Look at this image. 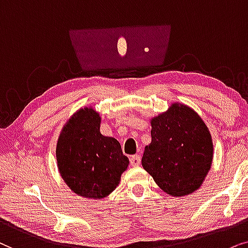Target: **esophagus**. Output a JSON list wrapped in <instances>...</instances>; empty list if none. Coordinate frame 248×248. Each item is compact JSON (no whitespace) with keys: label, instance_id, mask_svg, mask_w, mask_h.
Segmentation results:
<instances>
[{"label":"esophagus","instance_id":"34e87169","mask_svg":"<svg viewBox=\"0 0 248 248\" xmlns=\"http://www.w3.org/2000/svg\"><path fill=\"white\" fill-rule=\"evenodd\" d=\"M140 161H141V158L140 155H133V156L130 157V163H131V166H134V167H140Z\"/></svg>","mask_w":248,"mask_h":248}]
</instances>
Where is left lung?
<instances>
[{
    "instance_id": "1",
    "label": "left lung",
    "mask_w": 248,
    "mask_h": 248,
    "mask_svg": "<svg viewBox=\"0 0 248 248\" xmlns=\"http://www.w3.org/2000/svg\"><path fill=\"white\" fill-rule=\"evenodd\" d=\"M152 141L141 166L168 195L186 196L199 189L213 160L210 130L196 111L172 103L151 119Z\"/></svg>"
}]
</instances>
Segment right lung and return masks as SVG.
<instances>
[{
  "label": "right lung",
  "instance_id": "1",
  "mask_svg": "<svg viewBox=\"0 0 248 248\" xmlns=\"http://www.w3.org/2000/svg\"><path fill=\"white\" fill-rule=\"evenodd\" d=\"M100 127V113L93 107L80 108L65 122L57 141L60 176L84 199L101 200L110 195L129 166L120 143L103 136Z\"/></svg>",
  "mask_w": 248,
  "mask_h": 248
}]
</instances>
